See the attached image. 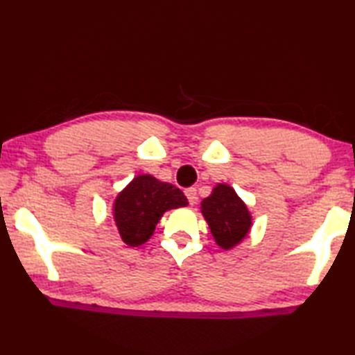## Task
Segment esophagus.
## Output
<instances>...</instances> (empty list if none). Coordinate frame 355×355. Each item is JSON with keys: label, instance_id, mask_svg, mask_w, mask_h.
Wrapping results in <instances>:
<instances>
[{"label": "esophagus", "instance_id": "obj_1", "mask_svg": "<svg viewBox=\"0 0 355 355\" xmlns=\"http://www.w3.org/2000/svg\"><path fill=\"white\" fill-rule=\"evenodd\" d=\"M184 196H186V199H188L189 205H196V202H197V192H196L194 188H188V189H186V191H184Z\"/></svg>", "mask_w": 355, "mask_h": 355}]
</instances>
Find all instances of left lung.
I'll return each mask as SVG.
<instances>
[{"label":"left lung","mask_w":355,"mask_h":355,"mask_svg":"<svg viewBox=\"0 0 355 355\" xmlns=\"http://www.w3.org/2000/svg\"><path fill=\"white\" fill-rule=\"evenodd\" d=\"M200 211L220 249L230 250L236 248L249 235L252 214L230 184H216L211 194L202 200Z\"/></svg>","instance_id":"8db88e82"}]
</instances>
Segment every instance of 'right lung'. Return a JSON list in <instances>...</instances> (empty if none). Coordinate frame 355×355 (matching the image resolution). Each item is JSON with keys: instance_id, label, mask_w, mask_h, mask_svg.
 I'll return each mask as SVG.
<instances>
[{"instance_id": "1", "label": "right lung", "mask_w": 355, "mask_h": 355, "mask_svg": "<svg viewBox=\"0 0 355 355\" xmlns=\"http://www.w3.org/2000/svg\"><path fill=\"white\" fill-rule=\"evenodd\" d=\"M188 207L177 186L161 182L150 173L136 175L112 202V219L122 241L137 248L152 238L155 227L169 209Z\"/></svg>"}]
</instances>
